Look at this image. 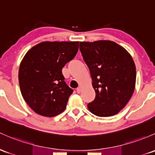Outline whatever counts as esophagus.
<instances>
[{
    "label": "esophagus",
    "instance_id": "obj_1",
    "mask_svg": "<svg viewBox=\"0 0 155 155\" xmlns=\"http://www.w3.org/2000/svg\"><path fill=\"white\" fill-rule=\"evenodd\" d=\"M76 92H77V93H80L81 92V88L79 87H78L77 89H76Z\"/></svg>",
    "mask_w": 155,
    "mask_h": 155
}]
</instances>
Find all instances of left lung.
Returning <instances> with one entry per match:
<instances>
[{
	"label": "left lung",
	"mask_w": 155,
	"mask_h": 155,
	"mask_svg": "<svg viewBox=\"0 0 155 155\" xmlns=\"http://www.w3.org/2000/svg\"><path fill=\"white\" fill-rule=\"evenodd\" d=\"M79 49L96 91L88 110L99 117L118 113L130 101L135 87V64L130 53L110 40L80 42Z\"/></svg>",
	"instance_id": "8db88e82"
}]
</instances>
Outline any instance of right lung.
<instances>
[{
    "instance_id": "add662e5",
    "label": "right lung",
    "mask_w": 155,
    "mask_h": 155,
    "mask_svg": "<svg viewBox=\"0 0 155 155\" xmlns=\"http://www.w3.org/2000/svg\"><path fill=\"white\" fill-rule=\"evenodd\" d=\"M79 42H42L20 62L18 79L22 96L35 113L54 117L65 110L73 90L66 84L62 68L74 58Z\"/></svg>"
}]
</instances>
